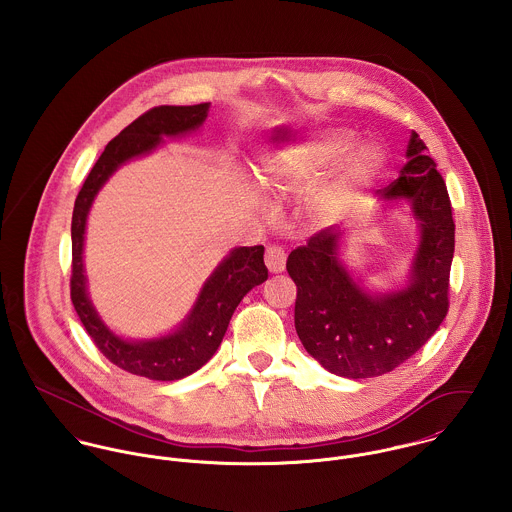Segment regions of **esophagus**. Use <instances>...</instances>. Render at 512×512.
I'll use <instances>...</instances> for the list:
<instances>
[{"instance_id":"1","label":"esophagus","mask_w":512,"mask_h":512,"mask_svg":"<svg viewBox=\"0 0 512 512\" xmlns=\"http://www.w3.org/2000/svg\"><path fill=\"white\" fill-rule=\"evenodd\" d=\"M264 260L272 274H280L286 268V252L282 246H268Z\"/></svg>"}]
</instances>
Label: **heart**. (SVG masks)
Listing matches in <instances>:
<instances>
[{
    "instance_id": "b5f03b06",
    "label": "heart",
    "mask_w": 512,
    "mask_h": 512,
    "mask_svg": "<svg viewBox=\"0 0 512 512\" xmlns=\"http://www.w3.org/2000/svg\"><path fill=\"white\" fill-rule=\"evenodd\" d=\"M353 146L349 134L323 132L311 142L297 149L276 153L268 159L264 169V187L270 191H284L292 185H307L315 181L325 169L345 157ZM380 165V153L372 146L361 147L351 159L341 177H337L323 193L325 207H343L353 201L357 187Z\"/></svg>"
}]
</instances>
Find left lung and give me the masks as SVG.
I'll list each match as a JSON object with an SVG mask.
<instances>
[{"instance_id":"left-lung-1","label":"left lung","mask_w":512,"mask_h":512,"mask_svg":"<svg viewBox=\"0 0 512 512\" xmlns=\"http://www.w3.org/2000/svg\"><path fill=\"white\" fill-rule=\"evenodd\" d=\"M426 149L412 132L400 177L376 191L384 203L408 201L420 226L404 288L366 292L339 260L345 232L333 226L288 256L286 268L297 286V337L319 365L337 376L370 378L394 370L428 343L447 315L455 222L447 187Z\"/></svg>"}]
</instances>
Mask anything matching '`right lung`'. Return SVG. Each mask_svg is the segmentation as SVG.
<instances>
[{"instance_id": "obj_1", "label": "right lung", "mask_w": 512, "mask_h": 512, "mask_svg": "<svg viewBox=\"0 0 512 512\" xmlns=\"http://www.w3.org/2000/svg\"><path fill=\"white\" fill-rule=\"evenodd\" d=\"M209 106L211 104L205 102L195 106H155L147 110L104 147L74 201L71 226V299L74 309L86 333L110 363L149 380L185 378L217 353L230 317L242 297L268 280L264 246H240L230 250L205 282L189 315L173 333L157 339L134 341L118 337L104 325L86 292L82 264L86 219L94 197L120 165L151 153L163 144L161 138L165 136L173 138L199 130L207 120Z\"/></svg>"}]
</instances>
